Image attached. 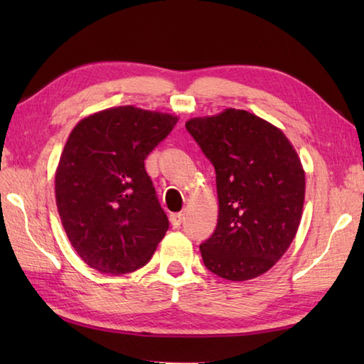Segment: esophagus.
<instances>
[{"instance_id": "obj_1", "label": "esophagus", "mask_w": 364, "mask_h": 364, "mask_svg": "<svg viewBox=\"0 0 364 364\" xmlns=\"http://www.w3.org/2000/svg\"><path fill=\"white\" fill-rule=\"evenodd\" d=\"M183 219H184V215H183L181 213H173V214H170V223H172L173 227H180V225H181V222H183Z\"/></svg>"}]
</instances>
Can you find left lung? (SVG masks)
<instances>
[{
    "label": "left lung",
    "mask_w": 364,
    "mask_h": 364,
    "mask_svg": "<svg viewBox=\"0 0 364 364\" xmlns=\"http://www.w3.org/2000/svg\"><path fill=\"white\" fill-rule=\"evenodd\" d=\"M186 128L215 168L218 227L200 245L206 269L231 282L266 274L289 249L304 213L296 149L280 128L233 107Z\"/></svg>",
    "instance_id": "1"
}]
</instances>
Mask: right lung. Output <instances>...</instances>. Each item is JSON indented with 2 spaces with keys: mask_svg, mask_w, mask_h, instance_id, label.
<instances>
[{
  "mask_svg": "<svg viewBox=\"0 0 364 364\" xmlns=\"http://www.w3.org/2000/svg\"><path fill=\"white\" fill-rule=\"evenodd\" d=\"M178 117L109 107L76 123L54 175L58 213L78 257L102 274L145 266L168 228L144 161Z\"/></svg>",
  "mask_w": 364,
  "mask_h": 364,
  "instance_id": "obj_1",
  "label": "right lung"
}]
</instances>
